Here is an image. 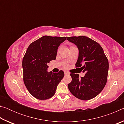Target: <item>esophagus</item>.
<instances>
[{"instance_id":"1","label":"esophagus","mask_w":124,"mask_h":124,"mask_svg":"<svg viewBox=\"0 0 124 124\" xmlns=\"http://www.w3.org/2000/svg\"><path fill=\"white\" fill-rule=\"evenodd\" d=\"M64 74H65V75H68V74H70V73H69V72H67V71H64Z\"/></svg>"}]
</instances>
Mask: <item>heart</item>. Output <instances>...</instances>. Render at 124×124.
<instances>
[{
	"mask_svg": "<svg viewBox=\"0 0 124 124\" xmlns=\"http://www.w3.org/2000/svg\"><path fill=\"white\" fill-rule=\"evenodd\" d=\"M71 47H73V46H71ZM59 51H60V48H58V50H57V53H58V52H59ZM64 66H66V65H64Z\"/></svg>",
	"mask_w": 124,
	"mask_h": 124,
	"instance_id": "heart-1",
	"label": "heart"
}]
</instances>
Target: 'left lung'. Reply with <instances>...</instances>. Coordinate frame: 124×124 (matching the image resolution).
I'll return each mask as SVG.
<instances>
[{
  "label": "left lung",
  "mask_w": 124,
  "mask_h": 124,
  "mask_svg": "<svg viewBox=\"0 0 124 124\" xmlns=\"http://www.w3.org/2000/svg\"><path fill=\"white\" fill-rule=\"evenodd\" d=\"M67 40L79 49V57L75 67L86 74L79 78L78 74L70 73L72 80L68 84L70 92L75 97L86 101L95 97L107 83L109 63L99 44L85 36L70 37Z\"/></svg>",
  "instance_id": "1"
}]
</instances>
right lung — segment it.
Returning a JSON list of instances; mask_svg holds the SVG:
<instances>
[{
	"label": "right lung",
	"instance_id": "1",
	"mask_svg": "<svg viewBox=\"0 0 124 124\" xmlns=\"http://www.w3.org/2000/svg\"><path fill=\"white\" fill-rule=\"evenodd\" d=\"M67 37L45 35L31 44L22 60L23 81L29 93L37 99H49L63 78V71L47 72V63L56 59L58 47Z\"/></svg>",
	"mask_w": 124,
	"mask_h": 124
}]
</instances>
